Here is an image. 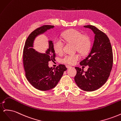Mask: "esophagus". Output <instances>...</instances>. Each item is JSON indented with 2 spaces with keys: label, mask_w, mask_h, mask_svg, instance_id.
Returning a JSON list of instances; mask_svg holds the SVG:
<instances>
[{
  "label": "esophagus",
  "mask_w": 121,
  "mask_h": 121,
  "mask_svg": "<svg viewBox=\"0 0 121 121\" xmlns=\"http://www.w3.org/2000/svg\"><path fill=\"white\" fill-rule=\"evenodd\" d=\"M66 67H67V68H68V69H69V68H72V67H71L70 65H66Z\"/></svg>",
  "instance_id": "obj_1"
}]
</instances>
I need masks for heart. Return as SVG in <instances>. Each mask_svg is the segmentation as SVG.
<instances>
[{
	"label": "heart",
	"instance_id": "obj_1",
	"mask_svg": "<svg viewBox=\"0 0 121 121\" xmlns=\"http://www.w3.org/2000/svg\"><path fill=\"white\" fill-rule=\"evenodd\" d=\"M63 37L67 43L74 44L75 49L82 55H86L89 52L91 48V42L89 37L83 35L82 33L76 29H71L65 31ZM53 49L57 54L63 52L64 44L61 40L56 39L53 42ZM80 58L79 54H67L61 58V63L73 65L75 64Z\"/></svg>",
	"mask_w": 121,
	"mask_h": 121
}]
</instances>
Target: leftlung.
Returning a JSON list of instances; mask_svg holds the SVG:
<instances>
[{
	"instance_id": "8db88e82",
	"label": "left lung",
	"mask_w": 121,
	"mask_h": 121,
	"mask_svg": "<svg viewBox=\"0 0 121 121\" xmlns=\"http://www.w3.org/2000/svg\"><path fill=\"white\" fill-rule=\"evenodd\" d=\"M95 34L92 48L88 56L80 63L81 65H88L87 71L75 67L77 74L75 81L82 90L93 91L100 88L108 80L113 64L112 50L109 39L104 33L92 25L84 26Z\"/></svg>"
}]
</instances>
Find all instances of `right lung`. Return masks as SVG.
<instances>
[{
  "instance_id": "right-lung-1",
  "label": "right lung",
  "mask_w": 121,
  "mask_h": 121,
  "mask_svg": "<svg viewBox=\"0 0 121 121\" xmlns=\"http://www.w3.org/2000/svg\"><path fill=\"white\" fill-rule=\"evenodd\" d=\"M54 26L43 25L37 28L29 35L23 50V65L26 77L36 89L41 91L50 90L56 86L67 68L59 65L56 69L48 67V62L53 61L56 53L53 43L49 41V48L45 53H39L33 48L35 38Z\"/></svg>"
}]
</instances>
